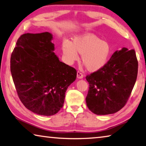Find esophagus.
<instances>
[{"mask_svg":"<svg viewBox=\"0 0 146 146\" xmlns=\"http://www.w3.org/2000/svg\"><path fill=\"white\" fill-rule=\"evenodd\" d=\"M77 77L78 79H83V75L81 74L80 72H77Z\"/></svg>","mask_w":146,"mask_h":146,"instance_id":"1","label":"esophagus"}]
</instances>
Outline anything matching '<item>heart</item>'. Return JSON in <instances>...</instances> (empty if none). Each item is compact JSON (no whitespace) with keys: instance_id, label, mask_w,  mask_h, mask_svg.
I'll use <instances>...</instances> for the list:
<instances>
[{"instance_id":"obj_1","label":"heart","mask_w":146,"mask_h":146,"mask_svg":"<svg viewBox=\"0 0 146 146\" xmlns=\"http://www.w3.org/2000/svg\"><path fill=\"white\" fill-rule=\"evenodd\" d=\"M62 51L68 63H73L81 54V61L89 72L100 70L108 63L111 48L106 41L92 33H84L75 36L72 42L65 40L62 43Z\"/></svg>"}]
</instances>
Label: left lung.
<instances>
[{
  "label": "left lung",
  "instance_id": "8db88e82",
  "mask_svg": "<svg viewBox=\"0 0 146 146\" xmlns=\"http://www.w3.org/2000/svg\"><path fill=\"white\" fill-rule=\"evenodd\" d=\"M137 73L135 50L123 47L116 50L103 68L86 77L89 83L86 98L88 109L99 115L119 111L129 98Z\"/></svg>",
  "mask_w": 146,
  "mask_h": 146
}]
</instances>
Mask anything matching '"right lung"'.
<instances>
[{
    "label": "right lung",
    "mask_w": 146,
    "mask_h": 146,
    "mask_svg": "<svg viewBox=\"0 0 146 146\" xmlns=\"http://www.w3.org/2000/svg\"><path fill=\"white\" fill-rule=\"evenodd\" d=\"M52 35L26 33L16 43L10 69L22 103L30 111L50 116L62 108L65 92L77 72L60 61L54 52Z\"/></svg>",
    "instance_id": "right-lung-1"
}]
</instances>
